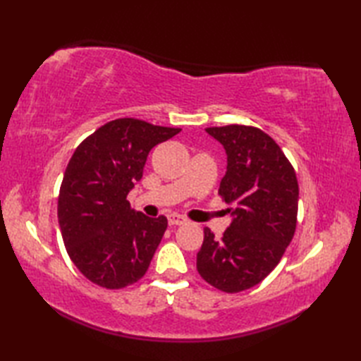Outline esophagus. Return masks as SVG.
I'll list each match as a JSON object with an SVG mask.
<instances>
[{
    "mask_svg": "<svg viewBox=\"0 0 361 361\" xmlns=\"http://www.w3.org/2000/svg\"><path fill=\"white\" fill-rule=\"evenodd\" d=\"M167 221H169V225H172V226H175V225H183V224H186V219L183 217V216H180V214H169L167 216Z\"/></svg>",
    "mask_w": 361,
    "mask_h": 361,
    "instance_id": "1",
    "label": "esophagus"
}]
</instances>
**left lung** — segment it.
<instances>
[{
    "instance_id": "1",
    "label": "left lung",
    "mask_w": 361,
    "mask_h": 361,
    "mask_svg": "<svg viewBox=\"0 0 361 361\" xmlns=\"http://www.w3.org/2000/svg\"><path fill=\"white\" fill-rule=\"evenodd\" d=\"M206 132L226 152L219 195L233 206V221L221 239L204 228L197 270L212 287L237 293L264 281L293 239L298 180L279 145L260 128L233 124Z\"/></svg>"
}]
</instances>
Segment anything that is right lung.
<instances>
[{
	"label": "right lung",
	"instance_id": "right-lung-1",
	"mask_svg": "<svg viewBox=\"0 0 361 361\" xmlns=\"http://www.w3.org/2000/svg\"><path fill=\"white\" fill-rule=\"evenodd\" d=\"M180 130L121 118L99 127L74 150L57 217L73 264L99 287L124 288L147 271L167 219L133 211L127 195L142 178L149 152Z\"/></svg>",
	"mask_w": 361,
	"mask_h": 361
}]
</instances>
